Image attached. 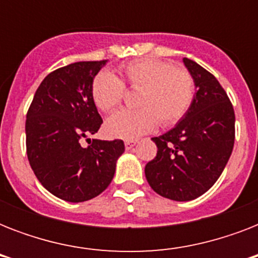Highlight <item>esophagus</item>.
<instances>
[{
  "label": "esophagus",
  "mask_w": 258,
  "mask_h": 258,
  "mask_svg": "<svg viewBox=\"0 0 258 258\" xmlns=\"http://www.w3.org/2000/svg\"><path fill=\"white\" fill-rule=\"evenodd\" d=\"M138 142L137 141H125L124 142V147L125 150H131L134 147V146L137 145Z\"/></svg>",
  "instance_id": "1"
}]
</instances>
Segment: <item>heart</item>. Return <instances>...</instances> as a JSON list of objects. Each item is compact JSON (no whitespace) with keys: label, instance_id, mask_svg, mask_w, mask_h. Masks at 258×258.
<instances>
[{"label":"heart","instance_id":"obj_1","mask_svg":"<svg viewBox=\"0 0 258 258\" xmlns=\"http://www.w3.org/2000/svg\"><path fill=\"white\" fill-rule=\"evenodd\" d=\"M123 80L109 71L93 78L91 95L97 108L111 112L121 103L124 86L139 91L135 111H117L105 120V134L116 139L133 141L162 127L176 124L187 113L194 99V80L183 68L158 58H138L120 68Z\"/></svg>","mask_w":258,"mask_h":258}]
</instances>
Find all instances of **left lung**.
<instances>
[{"instance_id":"1","label":"left lung","mask_w":258,"mask_h":258,"mask_svg":"<svg viewBox=\"0 0 258 258\" xmlns=\"http://www.w3.org/2000/svg\"><path fill=\"white\" fill-rule=\"evenodd\" d=\"M197 92L178 124L153 138L157 157L145 167L154 191L172 201H191L206 192L224 171L234 146V109L209 71L183 58Z\"/></svg>"}]
</instances>
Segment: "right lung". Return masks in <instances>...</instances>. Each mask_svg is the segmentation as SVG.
<instances>
[{"label": "right lung", "instance_id": "add662e5", "mask_svg": "<svg viewBox=\"0 0 258 258\" xmlns=\"http://www.w3.org/2000/svg\"><path fill=\"white\" fill-rule=\"evenodd\" d=\"M105 64L107 60L79 61L50 72L26 113L30 167L48 191L68 202H84L104 191L124 153L120 139H87L103 123L91 87ZM84 139L88 146L81 145Z\"/></svg>", "mask_w": 258, "mask_h": 258}]
</instances>
